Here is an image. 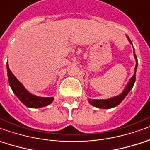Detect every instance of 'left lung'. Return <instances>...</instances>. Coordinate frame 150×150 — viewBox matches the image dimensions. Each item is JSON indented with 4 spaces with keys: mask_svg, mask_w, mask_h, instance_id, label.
Returning <instances> with one entry per match:
<instances>
[{
    "mask_svg": "<svg viewBox=\"0 0 150 150\" xmlns=\"http://www.w3.org/2000/svg\"><path fill=\"white\" fill-rule=\"evenodd\" d=\"M127 38L128 39L129 42L132 45V42H131L129 37L127 36ZM134 57H135V59H136L135 72H134L133 76L130 78V80H129V81L127 82L126 87H125L124 90L122 91V92L121 93L120 95H118V96L111 97V98L106 99V100H92V99H88V102L91 105H92V106H95V107H96V108H112L117 106L123 100V99L127 96V95L130 92V91L132 89L133 86L135 84V81H136V69H137L138 62H137V57H136V54H135V50H134Z\"/></svg>",
    "mask_w": 150,
    "mask_h": 150,
    "instance_id": "1",
    "label": "left lung"
}]
</instances>
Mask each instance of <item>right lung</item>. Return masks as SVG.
<instances>
[{
  "instance_id": "obj_1",
  "label": "right lung",
  "mask_w": 150,
  "mask_h": 150,
  "mask_svg": "<svg viewBox=\"0 0 150 150\" xmlns=\"http://www.w3.org/2000/svg\"><path fill=\"white\" fill-rule=\"evenodd\" d=\"M6 66H7V74H8V79H9L10 87L12 89L13 92L15 94V96L18 97V100L25 106L33 108H42L49 105L53 102L54 97L38 96L28 92L23 85L14 77V74L10 71L8 61Z\"/></svg>"
}]
</instances>
